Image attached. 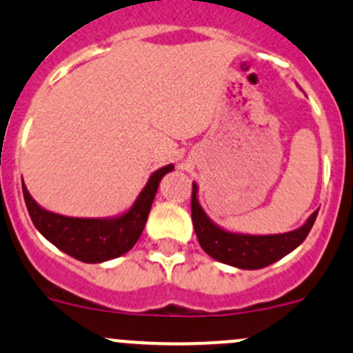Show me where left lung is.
<instances>
[{"instance_id": "1", "label": "left lung", "mask_w": 353, "mask_h": 353, "mask_svg": "<svg viewBox=\"0 0 353 353\" xmlns=\"http://www.w3.org/2000/svg\"><path fill=\"white\" fill-rule=\"evenodd\" d=\"M191 214L199 245L210 257L236 269L255 270L274 264L298 248L310 233L318 211H314L304 221V225L288 233L248 235V233L228 232L208 216L206 211L199 205L198 184L192 183Z\"/></svg>"}]
</instances>
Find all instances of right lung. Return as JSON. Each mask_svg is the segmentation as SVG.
<instances>
[{"label": "right lung", "instance_id": "1", "mask_svg": "<svg viewBox=\"0 0 353 353\" xmlns=\"http://www.w3.org/2000/svg\"><path fill=\"white\" fill-rule=\"evenodd\" d=\"M170 170H174L172 164L155 170L135 203L125 213L111 218H72L52 213L30 196L25 183L21 186L33 225L50 243L77 261L101 264L127 254L137 243L145 228L159 183Z\"/></svg>", "mask_w": 353, "mask_h": 353}]
</instances>
